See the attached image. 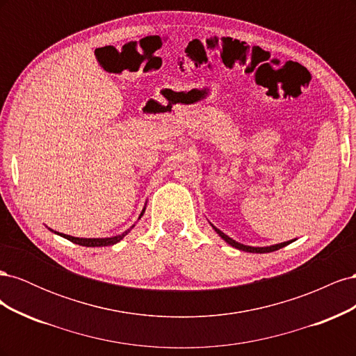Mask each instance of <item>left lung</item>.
<instances>
[{"mask_svg":"<svg viewBox=\"0 0 356 356\" xmlns=\"http://www.w3.org/2000/svg\"><path fill=\"white\" fill-rule=\"evenodd\" d=\"M213 227V230L217 232L221 238L227 242L229 245H232V246H234V248H238V250H241V251H246V252H255V254H264V252H273V251H277V250H281V248H284V246H286L288 243H291L293 241H289V242H284V243H277V245H272V246H263V248H255V246H246V245H242V243H239V242H236V241H233L232 238H229L227 234H224L221 230H218L217 227H215V225H212Z\"/></svg>","mask_w":356,"mask_h":356,"instance_id":"1","label":"left lung"}]
</instances>
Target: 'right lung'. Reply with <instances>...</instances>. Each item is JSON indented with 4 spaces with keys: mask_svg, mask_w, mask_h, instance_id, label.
<instances>
[{
    "mask_svg": "<svg viewBox=\"0 0 356 356\" xmlns=\"http://www.w3.org/2000/svg\"><path fill=\"white\" fill-rule=\"evenodd\" d=\"M144 211H145V209H143L141 215H139V218L143 217ZM132 227H134V225H132ZM132 227H131V229H132ZM131 229L126 230V232L122 233V234L114 236V238H102V239H83V238H74V236L58 233V232H55V233L59 234V236H62V238H65V239L71 241L72 243H77V245H81V246H108V245H114V243H117V242H120V241L124 238V236H126L129 232H131ZM51 232H53V230H51Z\"/></svg>",
    "mask_w": 356,
    "mask_h": 356,
    "instance_id": "add662e5",
    "label": "right lung"
}]
</instances>
